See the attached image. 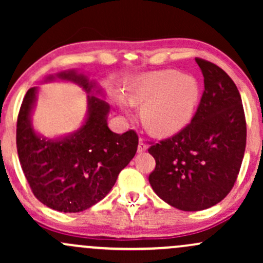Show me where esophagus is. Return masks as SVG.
<instances>
[{"instance_id": "1", "label": "esophagus", "mask_w": 263, "mask_h": 263, "mask_svg": "<svg viewBox=\"0 0 263 263\" xmlns=\"http://www.w3.org/2000/svg\"><path fill=\"white\" fill-rule=\"evenodd\" d=\"M147 151V144L144 143L143 140H140V143H138V148H137V152L138 153H143Z\"/></svg>"}]
</instances>
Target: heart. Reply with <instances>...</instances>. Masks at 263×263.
<instances>
[{
	"mask_svg": "<svg viewBox=\"0 0 263 263\" xmlns=\"http://www.w3.org/2000/svg\"><path fill=\"white\" fill-rule=\"evenodd\" d=\"M200 95L197 78L173 69L138 75L127 87L129 102L142 105L144 127L159 137L176 135L189 125Z\"/></svg>",
	"mask_w": 263,
	"mask_h": 263,
	"instance_id": "heart-1",
	"label": "heart"
}]
</instances>
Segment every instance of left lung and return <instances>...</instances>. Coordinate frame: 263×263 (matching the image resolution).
<instances>
[{"mask_svg": "<svg viewBox=\"0 0 263 263\" xmlns=\"http://www.w3.org/2000/svg\"><path fill=\"white\" fill-rule=\"evenodd\" d=\"M204 92L185 128L148 149L156 159L149 184L165 203L184 211L214 206L230 193L246 147V121L240 92L213 63L195 59Z\"/></svg>", "mask_w": 263, "mask_h": 263, "instance_id": "1", "label": "left lung"}]
</instances>
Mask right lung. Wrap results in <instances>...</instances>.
Returning <instances> with one entry per match:
<instances>
[{
    "label": "right lung",
    "instance_id": "add662e5",
    "mask_svg": "<svg viewBox=\"0 0 263 263\" xmlns=\"http://www.w3.org/2000/svg\"><path fill=\"white\" fill-rule=\"evenodd\" d=\"M77 84L86 93V114L77 131L45 137L33 126L39 87H31L17 120V152L33 194L48 208L62 213L89 209L108 194L119 173L137 151L135 131L119 135L107 126L110 105L104 89L87 74L70 69L48 75Z\"/></svg>",
    "mask_w": 263,
    "mask_h": 263
}]
</instances>
